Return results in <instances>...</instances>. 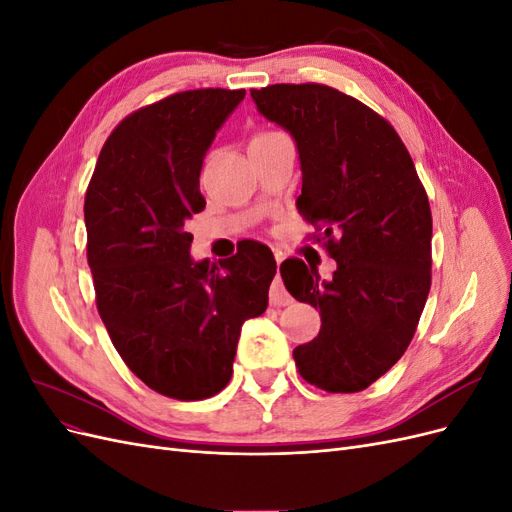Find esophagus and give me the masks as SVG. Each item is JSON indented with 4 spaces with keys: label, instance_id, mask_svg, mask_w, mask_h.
Segmentation results:
<instances>
[{
    "label": "esophagus",
    "instance_id": "1",
    "mask_svg": "<svg viewBox=\"0 0 512 512\" xmlns=\"http://www.w3.org/2000/svg\"><path fill=\"white\" fill-rule=\"evenodd\" d=\"M275 258H277V265H280L282 254H275ZM271 303L273 305H286V303H290V294L284 288V282H282V277H280V269H277V275H275L273 286H271Z\"/></svg>",
    "mask_w": 512,
    "mask_h": 512
}]
</instances>
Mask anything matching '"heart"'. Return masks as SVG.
I'll return each instance as SVG.
<instances>
[{
  "label": "heart",
  "mask_w": 512,
  "mask_h": 512,
  "mask_svg": "<svg viewBox=\"0 0 512 512\" xmlns=\"http://www.w3.org/2000/svg\"><path fill=\"white\" fill-rule=\"evenodd\" d=\"M273 134H280V132H275V130H262V132H256V134L252 136V141H260V138H267V136H273Z\"/></svg>",
  "instance_id": "obj_1"
}]
</instances>
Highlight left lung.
Wrapping results in <instances>:
<instances>
[{
    "label": "left lung",
    "instance_id": "8db88e82",
    "mask_svg": "<svg viewBox=\"0 0 512 512\" xmlns=\"http://www.w3.org/2000/svg\"><path fill=\"white\" fill-rule=\"evenodd\" d=\"M252 98L297 141L299 213L337 260L329 282L299 258L282 262L288 292L322 320L318 337L292 350L294 363L322 391L359 393L401 359L423 314L427 192L395 128L361 100L320 83L269 85Z\"/></svg>",
    "mask_w": 512,
    "mask_h": 512
}]
</instances>
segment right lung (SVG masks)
Returning a JSON list of instances; mask_svg holds the SVG:
<instances>
[{
	"label": "right lung",
	"mask_w": 512,
	"mask_h": 512,
	"mask_svg": "<svg viewBox=\"0 0 512 512\" xmlns=\"http://www.w3.org/2000/svg\"><path fill=\"white\" fill-rule=\"evenodd\" d=\"M245 89H190L117 123L85 194L96 307L119 356L151 391L181 401L218 395L232 376L243 322L267 309L275 260L250 243L194 262L200 168Z\"/></svg>",
	"instance_id": "obj_1"
}]
</instances>
